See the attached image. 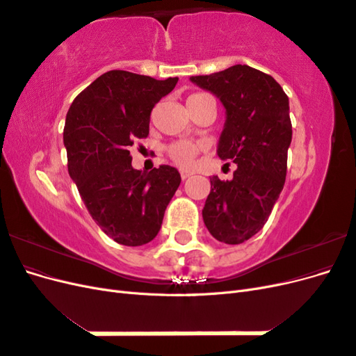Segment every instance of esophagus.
Masks as SVG:
<instances>
[{
    "instance_id": "1",
    "label": "esophagus",
    "mask_w": 356,
    "mask_h": 356,
    "mask_svg": "<svg viewBox=\"0 0 356 356\" xmlns=\"http://www.w3.org/2000/svg\"><path fill=\"white\" fill-rule=\"evenodd\" d=\"M193 174H191V172H187V170H182L181 172V178L182 179H187V178H190Z\"/></svg>"
}]
</instances>
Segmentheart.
I'll list each match as a JSON object with an SVG mask.
<instances>
[{
    "mask_svg": "<svg viewBox=\"0 0 356 356\" xmlns=\"http://www.w3.org/2000/svg\"><path fill=\"white\" fill-rule=\"evenodd\" d=\"M200 95L202 93L191 95L190 98H196V96H200ZM196 153H197V145L187 143V141H181V143H177V144L169 147V156L182 168L191 166L193 159H195Z\"/></svg>",
    "mask_w": 356,
    "mask_h": 356,
    "instance_id": "heart-1",
    "label": "heart"
}]
</instances>
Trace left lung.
<instances>
[{
  "label": "left lung",
  "mask_w": 356,
  "mask_h": 356,
  "mask_svg": "<svg viewBox=\"0 0 356 356\" xmlns=\"http://www.w3.org/2000/svg\"><path fill=\"white\" fill-rule=\"evenodd\" d=\"M190 81L221 101L225 123L217 154L238 165L230 181L211 177L202 217L215 239L238 245L263 229L284 188L293 138L288 96L272 75L248 65Z\"/></svg>",
  "instance_id": "obj_1"
}]
</instances>
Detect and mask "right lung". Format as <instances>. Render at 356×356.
I'll return each instance as SVG.
<instances>
[{
	"label": "right lung",
	"mask_w": 356,
	"mask_h": 356,
	"mask_svg": "<svg viewBox=\"0 0 356 356\" xmlns=\"http://www.w3.org/2000/svg\"><path fill=\"white\" fill-rule=\"evenodd\" d=\"M177 83L178 77L156 80L114 70L88 86L68 110L63 145L70 177L95 222L120 245L152 242L179 187L175 168L134 169L127 149L147 138L154 105Z\"/></svg>",
	"instance_id": "add662e5"
}]
</instances>
